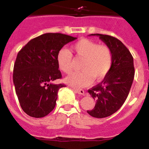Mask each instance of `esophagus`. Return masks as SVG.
<instances>
[{
  "label": "esophagus",
  "mask_w": 149,
  "mask_h": 149,
  "mask_svg": "<svg viewBox=\"0 0 149 149\" xmlns=\"http://www.w3.org/2000/svg\"><path fill=\"white\" fill-rule=\"evenodd\" d=\"M74 91H75L76 93H78L80 94V95H85V91H84V90L83 89H75V88H74Z\"/></svg>",
  "instance_id": "1"
}]
</instances>
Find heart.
<instances>
[{
    "instance_id": "obj_1",
    "label": "heart",
    "mask_w": 149,
    "mask_h": 149,
    "mask_svg": "<svg viewBox=\"0 0 149 149\" xmlns=\"http://www.w3.org/2000/svg\"><path fill=\"white\" fill-rule=\"evenodd\" d=\"M72 49L77 57L84 58L80 72L71 74L65 82L72 86L81 88L89 85L92 80H100L109 73L112 65L111 49L106 45H98L93 40L84 38L76 42ZM56 61L63 72L69 74L72 70V54L66 49L58 51Z\"/></svg>"
}]
</instances>
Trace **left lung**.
Instances as JSON below:
<instances>
[{
	"mask_svg": "<svg viewBox=\"0 0 149 149\" xmlns=\"http://www.w3.org/2000/svg\"><path fill=\"white\" fill-rule=\"evenodd\" d=\"M98 36L111 50L112 65L101 83L88 90L96 100L88 114L97 118L109 117L123 106L129 95L134 77V60L126 46L118 39L110 35L91 34Z\"/></svg>",
	"mask_w": 149,
	"mask_h": 149,
	"instance_id": "1",
	"label": "left lung"
}]
</instances>
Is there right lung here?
<instances>
[{
  "instance_id": "add662e5",
  "label": "right lung",
  "mask_w": 149,
  "mask_h": 149,
  "mask_svg": "<svg viewBox=\"0 0 149 149\" xmlns=\"http://www.w3.org/2000/svg\"><path fill=\"white\" fill-rule=\"evenodd\" d=\"M77 38L61 33H46L28 42L17 55L13 83L22 109L35 118L49 114L64 84L52 83L62 77L56 56L64 45Z\"/></svg>"
}]
</instances>
